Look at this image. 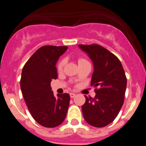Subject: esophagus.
Returning a JSON list of instances; mask_svg holds the SVG:
<instances>
[{
	"mask_svg": "<svg viewBox=\"0 0 146 146\" xmlns=\"http://www.w3.org/2000/svg\"><path fill=\"white\" fill-rule=\"evenodd\" d=\"M69 95H70L71 98H74V96H76V94H74V93H70V94H69Z\"/></svg>",
	"mask_w": 146,
	"mask_h": 146,
	"instance_id": "1",
	"label": "esophagus"
}]
</instances>
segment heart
I'll return each instance as SVG.
<instances>
[{
	"mask_svg": "<svg viewBox=\"0 0 146 146\" xmlns=\"http://www.w3.org/2000/svg\"><path fill=\"white\" fill-rule=\"evenodd\" d=\"M85 62H88L86 59L84 58H80L78 60V64H81V63H85ZM64 64H65V60L64 59H61L60 61L58 62V70L60 71L62 69H63V67H64Z\"/></svg>",
	"mask_w": 146,
	"mask_h": 146,
	"instance_id": "obj_1",
	"label": "heart"
}]
</instances>
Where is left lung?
I'll return each instance as SVG.
<instances>
[{"label":"left lung","instance_id":"obj_1","mask_svg":"<svg viewBox=\"0 0 146 146\" xmlns=\"http://www.w3.org/2000/svg\"><path fill=\"white\" fill-rule=\"evenodd\" d=\"M94 65L91 86L94 98L86 97L82 106L85 120L95 127H104L113 122L122 108L126 88V77L121 61L109 50L98 44L78 45Z\"/></svg>","mask_w":146,"mask_h":146}]
</instances>
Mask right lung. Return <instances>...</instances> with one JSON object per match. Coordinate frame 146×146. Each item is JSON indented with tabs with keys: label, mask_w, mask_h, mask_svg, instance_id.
Segmentation results:
<instances>
[{
	"label": "right lung",
	"mask_w": 146,
	"mask_h": 146,
	"mask_svg": "<svg viewBox=\"0 0 146 146\" xmlns=\"http://www.w3.org/2000/svg\"><path fill=\"white\" fill-rule=\"evenodd\" d=\"M67 47L44 46L36 50L22 71L20 88L32 117L40 125L53 128L63 123L69 105V94H57L50 86L57 79L56 64Z\"/></svg>",
	"instance_id": "right-lung-1"
}]
</instances>
